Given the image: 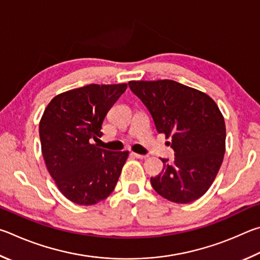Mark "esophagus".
<instances>
[{"label":"esophagus","mask_w":260,"mask_h":260,"mask_svg":"<svg viewBox=\"0 0 260 260\" xmlns=\"http://www.w3.org/2000/svg\"><path fill=\"white\" fill-rule=\"evenodd\" d=\"M133 155H134L135 157L140 158V160H145V158L148 157V155H142V154H137V153H133Z\"/></svg>","instance_id":"34e87169"}]
</instances>
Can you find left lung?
<instances>
[{
	"label": "left lung",
	"mask_w": 260,
	"mask_h": 260,
	"mask_svg": "<svg viewBox=\"0 0 260 260\" xmlns=\"http://www.w3.org/2000/svg\"><path fill=\"white\" fill-rule=\"evenodd\" d=\"M129 86L151 113L157 133L172 139L175 161L162 158V172L151 178L153 188L176 203L200 199L212 185L225 154V121L217 104L171 80L130 81Z\"/></svg>",
	"instance_id": "1"
}]
</instances>
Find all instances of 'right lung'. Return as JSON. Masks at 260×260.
Masks as SVG:
<instances>
[{
	"instance_id": "1",
	"label": "right lung",
	"mask_w": 260,
	"mask_h": 260,
	"mask_svg": "<svg viewBox=\"0 0 260 260\" xmlns=\"http://www.w3.org/2000/svg\"><path fill=\"white\" fill-rule=\"evenodd\" d=\"M126 84H89L54 97L40 121L42 154L58 189L70 201L92 206L115 188L129 152L99 148L102 125Z\"/></svg>"
}]
</instances>
